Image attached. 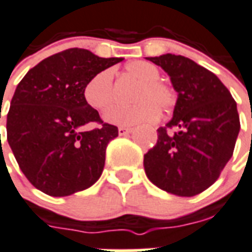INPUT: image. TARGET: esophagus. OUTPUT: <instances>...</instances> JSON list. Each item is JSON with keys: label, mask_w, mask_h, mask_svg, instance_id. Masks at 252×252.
I'll list each match as a JSON object with an SVG mask.
<instances>
[{"label": "esophagus", "mask_w": 252, "mask_h": 252, "mask_svg": "<svg viewBox=\"0 0 252 252\" xmlns=\"http://www.w3.org/2000/svg\"><path fill=\"white\" fill-rule=\"evenodd\" d=\"M132 132H133V128H128V126H120L119 128V135L120 136H128Z\"/></svg>", "instance_id": "obj_1"}]
</instances>
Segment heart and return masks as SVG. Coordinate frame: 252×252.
<instances>
[{"mask_svg":"<svg viewBox=\"0 0 252 252\" xmlns=\"http://www.w3.org/2000/svg\"><path fill=\"white\" fill-rule=\"evenodd\" d=\"M126 73L131 74L140 85L133 96L136 104L131 107L116 105L104 115V120L113 126H129L151 121L158 117L160 112H168L175 104L173 91L167 84L159 81L160 70L156 65L143 60L128 63ZM112 70L104 69L89 80L84 87V100L94 111L102 112L113 102Z\"/></svg>","mask_w":252,"mask_h":252,"instance_id":"b5f03b06","label":"heart"}]
</instances>
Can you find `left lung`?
<instances>
[{"instance_id": "left-lung-1", "label": "left lung", "mask_w": 252, "mask_h": 252, "mask_svg": "<svg viewBox=\"0 0 252 252\" xmlns=\"http://www.w3.org/2000/svg\"><path fill=\"white\" fill-rule=\"evenodd\" d=\"M169 76L178 100L144 155L151 182L178 196H195L215 183L240 129L236 102L218 76L184 56L147 57Z\"/></svg>"}]
</instances>
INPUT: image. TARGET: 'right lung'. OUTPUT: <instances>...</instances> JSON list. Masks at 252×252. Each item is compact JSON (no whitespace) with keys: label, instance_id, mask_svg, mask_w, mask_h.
Returning <instances> with one entry per match:
<instances>
[{"label":"right lung","instance_id":"obj_1","mask_svg":"<svg viewBox=\"0 0 252 252\" xmlns=\"http://www.w3.org/2000/svg\"><path fill=\"white\" fill-rule=\"evenodd\" d=\"M120 61L72 48L42 60L17 85L6 117L7 143L37 189L68 196L101 176L107 145L119 129L102 124L83 92L94 74ZM89 122L102 126L85 131Z\"/></svg>","mask_w":252,"mask_h":252}]
</instances>
